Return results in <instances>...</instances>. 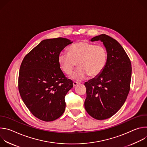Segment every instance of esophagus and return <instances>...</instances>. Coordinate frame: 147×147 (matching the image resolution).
<instances>
[{
  "instance_id": "34e87169",
  "label": "esophagus",
  "mask_w": 147,
  "mask_h": 147,
  "mask_svg": "<svg viewBox=\"0 0 147 147\" xmlns=\"http://www.w3.org/2000/svg\"><path fill=\"white\" fill-rule=\"evenodd\" d=\"M78 84H79V82H76V81H74V82H73V87H76V86H78Z\"/></svg>"
}]
</instances>
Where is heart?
<instances>
[{
	"mask_svg": "<svg viewBox=\"0 0 147 147\" xmlns=\"http://www.w3.org/2000/svg\"><path fill=\"white\" fill-rule=\"evenodd\" d=\"M68 51L69 53H59L58 63L61 70L69 75L77 63L78 68L70 76L74 80L81 81L88 75L92 77L98 76L107 65L108 53L103 46L81 41L70 46Z\"/></svg>",
	"mask_w": 147,
	"mask_h": 147,
	"instance_id": "obj_1",
	"label": "heart"
}]
</instances>
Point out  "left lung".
<instances>
[{"mask_svg":"<svg viewBox=\"0 0 147 147\" xmlns=\"http://www.w3.org/2000/svg\"><path fill=\"white\" fill-rule=\"evenodd\" d=\"M100 40L108 53L107 65L98 76L86 82L87 98L84 107L87 113L97 120L113 116L123 105L130 88L131 61L118 42L106 34L90 39Z\"/></svg>","mask_w":147,"mask_h":147,"instance_id":"1","label":"left lung"}]
</instances>
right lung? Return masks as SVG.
I'll use <instances>...</instances> for the list:
<instances>
[{"label": "right lung", "instance_id": "right-lung-1", "mask_svg": "<svg viewBox=\"0 0 147 147\" xmlns=\"http://www.w3.org/2000/svg\"><path fill=\"white\" fill-rule=\"evenodd\" d=\"M73 41L47 39L24 58L18 76V90L26 106L38 119L45 121L60 117L66 108L65 97L73 87L60 69L58 56Z\"/></svg>", "mask_w": 147, "mask_h": 147}]
</instances>
